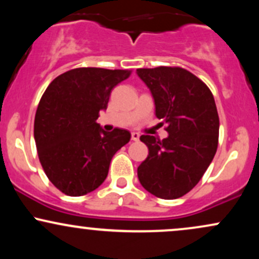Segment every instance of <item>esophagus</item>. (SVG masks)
<instances>
[{"label":"esophagus","mask_w":259,"mask_h":259,"mask_svg":"<svg viewBox=\"0 0 259 259\" xmlns=\"http://www.w3.org/2000/svg\"><path fill=\"white\" fill-rule=\"evenodd\" d=\"M139 138H140V135L138 133H132V140H133V141H138Z\"/></svg>","instance_id":"34e87169"}]
</instances>
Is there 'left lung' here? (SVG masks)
I'll use <instances>...</instances> for the list:
<instances>
[{"label":"left lung","mask_w":259,"mask_h":259,"mask_svg":"<svg viewBox=\"0 0 259 259\" xmlns=\"http://www.w3.org/2000/svg\"><path fill=\"white\" fill-rule=\"evenodd\" d=\"M136 73L152 92L157 118L169 133L163 140L140 136L148 156L138 168L139 180L163 200L183 197L197 185L217 152L219 117L214 97L184 68L160 65Z\"/></svg>","instance_id":"left-lung-1"}]
</instances>
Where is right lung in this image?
<instances>
[{
  "instance_id": "obj_1",
  "label": "right lung",
  "mask_w": 259,
  "mask_h": 259,
  "mask_svg": "<svg viewBox=\"0 0 259 259\" xmlns=\"http://www.w3.org/2000/svg\"><path fill=\"white\" fill-rule=\"evenodd\" d=\"M133 70L82 67L68 70L45 90L34 121L38 159L49 180L68 196H82L105 181L109 163L130 133L101 129L97 119L113 89Z\"/></svg>"
}]
</instances>
